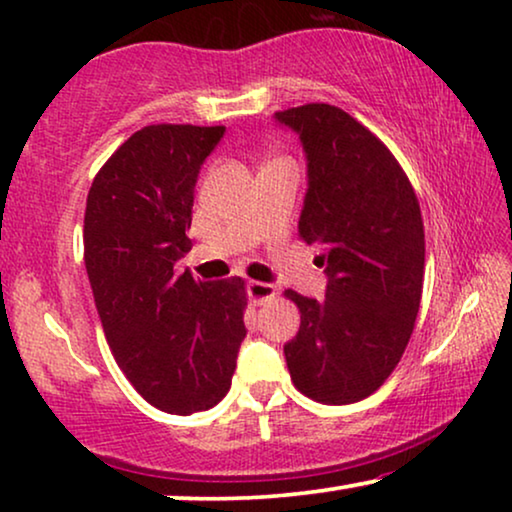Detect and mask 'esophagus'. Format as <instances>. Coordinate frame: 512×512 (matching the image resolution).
Instances as JSON below:
<instances>
[{"mask_svg": "<svg viewBox=\"0 0 512 512\" xmlns=\"http://www.w3.org/2000/svg\"><path fill=\"white\" fill-rule=\"evenodd\" d=\"M247 293H249V298L254 300V303L263 305V303H268V300H272V298L277 296V286L265 284V282H249L247 284Z\"/></svg>", "mask_w": 512, "mask_h": 512, "instance_id": "obj_1", "label": "esophagus"}]
</instances>
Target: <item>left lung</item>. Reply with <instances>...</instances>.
<instances>
[{
  "mask_svg": "<svg viewBox=\"0 0 512 512\" xmlns=\"http://www.w3.org/2000/svg\"><path fill=\"white\" fill-rule=\"evenodd\" d=\"M298 132L307 193L298 233L319 249L328 284L314 300L284 291L300 310L284 345L300 394L356 403L394 373L415 328L424 284V223L403 167L373 132L331 104L277 111Z\"/></svg>",
  "mask_w": 512,
  "mask_h": 512,
  "instance_id": "8db88e82",
  "label": "left lung"
}]
</instances>
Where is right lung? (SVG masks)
<instances>
[{
  "label": "right lung",
  "instance_id": "right-lung-1",
  "mask_svg": "<svg viewBox=\"0 0 512 512\" xmlns=\"http://www.w3.org/2000/svg\"><path fill=\"white\" fill-rule=\"evenodd\" d=\"M223 125H146L88 191L83 258L111 354L153 408L193 415L228 394L247 335L244 279L177 275L193 193Z\"/></svg>",
  "mask_w": 512,
  "mask_h": 512
}]
</instances>
